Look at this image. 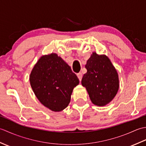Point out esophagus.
Listing matches in <instances>:
<instances>
[{"label": "esophagus", "mask_w": 146, "mask_h": 146, "mask_svg": "<svg viewBox=\"0 0 146 146\" xmlns=\"http://www.w3.org/2000/svg\"><path fill=\"white\" fill-rule=\"evenodd\" d=\"M82 73H78V74H77V76H78V78L79 79L80 81H81L82 80Z\"/></svg>", "instance_id": "34e87169"}]
</instances>
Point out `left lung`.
<instances>
[{
    "mask_svg": "<svg viewBox=\"0 0 146 146\" xmlns=\"http://www.w3.org/2000/svg\"><path fill=\"white\" fill-rule=\"evenodd\" d=\"M87 72L83 75L82 84L86 88L93 104L105 106L115 97L119 88V75L106 55L94 52L86 61Z\"/></svg>",
    "mask_w": 146,
    "mask_h": 146,
    "instance_id": "1",
    "label": "left lung"
}]
</instances>
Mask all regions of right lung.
I'll return each mask as SVG.
<instances>
[{"instance_id": "add662e5", "label": "right lung", "mask_w": 146, "mask_h": 146, "mask_svg": "<svg viewBox=\"0 0 146 146\" xmlns=\"http://www.w3.org/2000/svg\"><path fill=\"white\" fill-rule=\"evenodd\" d=\"M29 80L39 102L54 111H60L68 107L74 87L79 84L78 77L70 66L56 53L39 59Z\"/></svg>"}]
</instances>
